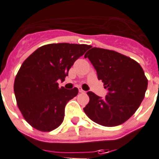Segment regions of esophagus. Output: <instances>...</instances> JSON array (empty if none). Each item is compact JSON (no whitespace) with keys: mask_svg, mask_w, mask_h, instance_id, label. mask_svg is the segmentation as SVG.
<instances>
[{"mask_svg":"<svg viewBox=\"0 0 159 159\" xmlns=\"http://www.w3.org/2000/svg\"><path fill=\"white\" fill-rule=\"evenodd\" d=\"M79 91L80 92V93H85V91H84V90L81 88H79Z\"/></svg>","mask_w":159,"mask_h":159,"instance_id":"34e87169","label":"esophagus"}]
</instances>
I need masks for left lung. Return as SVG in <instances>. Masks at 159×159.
Wrapping results in <instances>:
<instances>
[{
  "mask_svg": "<svg viewBox=\"0 0 159 159\" xmlns=\"http://www.w3.org/2000/svg\"><path fill=\"white\" fill-rule=\"evenodd\" d=\"M84 58H89L98 80L108 91L105 98L87 92L90 101L84 112L101 126L122 124L135 113L144 98L148 80L143 69L127 56L103 48H91Z\"/></svg>",
  "mask_w": 159,
  "mask_h": 159,
  "instance_id": "left-lung-1",
  "label": "left lung"
}]
</instances>
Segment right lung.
<instances>
[{
  "label": "right lung",
  "instance_id": "add662e5",
  "mask_svg": "<svg viewBox=\"0 0 159 159\" xmlns=\"http://www.w3.org/2000/svg\"><path fill=\"white\" fill-rule=\"evenodd\" d=\"M90 48L87 44L59 43L43 45L21 66L14 83L17 105L33 128L49 132L62 123L65 108L78 93L74 87H58L75 61Z\"/></svg>",
  "mask_w": 159,
  "mask_h": 159
}]
</instances>
